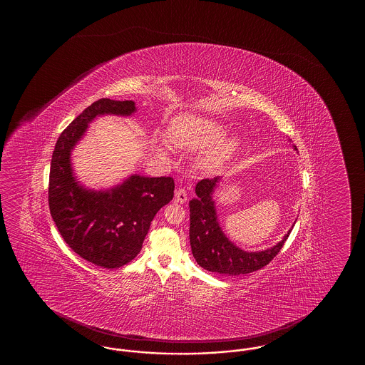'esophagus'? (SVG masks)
I'll use <instances>...</instances> for the list:
<instances>
[{"label":"esophagus","instance_id":"1","mask_svg":"<svg viewBox=\"0 0 365 365\" xmlns=\"http://www.w3.org/2000/svg\"><path fill=\"white\" fill-rule=\"evenodd\" d=\"M175 200H176V202H180V203H185V202L187 201V195H186L185 190L179 187V189L175 192Z\"/></svg>","mask_w":365,"mask_h":365}]
</instances>
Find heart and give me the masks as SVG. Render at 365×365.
<instances>
[{
    "label": "heart",
    "mask_w": 365,
    "mask_h": 365,
    "mask_svg": "<svg viewBox=\"0 0 365 365\" xmlns=\"http://www.w3.org/2000/svg\"><path fill=\"white\" fill-rule=\"evenodd\" d=\"M227 126L212 117L181 113L168 128V140L189 151L201 150L197 165L203 172H214L228 162L240 148V138L225 134Z\"/></svg>",
    "instance_id": "obj_1"
}]
</instances>
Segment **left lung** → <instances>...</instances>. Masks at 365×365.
<instances>
[{"label":"left lung","mask_w":365,"mask_h":365,"mask_svg":"<svg viewBox=\"0 0 365 365\" xmlns=\"http://www.w3.org/2000/svg\"><path fill=\"white\" fill-rule=\"evenodd\" d=\"M294 148L297 150L296 146ZM220 181V176L201 180L195 185V197L189 202V239L193 257L205 270L217 274L240 275L259 270L279 253L294 225L272 248L257 252L239 248L225 236L217 220V207L212 197Z\"/></svg>","instance_id":"left-lung-1"}]
</instances>
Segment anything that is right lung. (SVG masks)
<instances>
[{
  "label": "right lung",
  "mask_w": 365,
  "mask_h": 365,
  "mask_svg": "<svg viewBox=\"0 0 365 365\" xmlns=\"http://www.w3.org/2000/svg\"><path fill=\"white\" fill-rule=\"evenodd\" d=\"M135 112L133 101H95L61 133L51 162L48 201L58 232L78 256L104 269L121 267L140 253L156 212L173 198L175 182L135 173L108 189H91L76 176L71 153L98 117Z\"/></svg>",
  "instance_id": "right-lung-1"
}]
</instances>
